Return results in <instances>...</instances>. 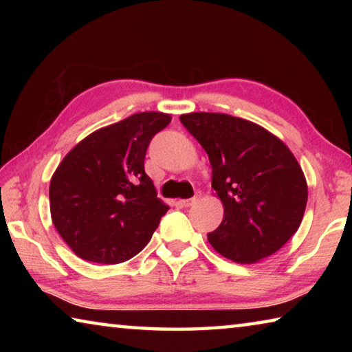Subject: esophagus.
<instances>
[{
    "label": "esophagus",
    "instance_id": "esophagus-1",
    "mask_svg": "<svg viewBox=\"0 0 352 352\" xmlns=\"http://www.w3.org/2000/svg\"><path fill=\"white\" fill-rule=\"evenodd\" d=\"M195 201H197V197L186 199V200H180V205H182V206H190V205H194Z\"/></svg>",
    "mask_w": 352,
    "mask_h": 352
}]
</instances>
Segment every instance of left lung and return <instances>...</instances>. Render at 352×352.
<instances>
[{
	"label": "left lung",
	"mask_w": 352,
	"mask_h": 352,
	"mask_svg": "<svg viewBox=\"0 0 352 352\" xmlns=\"http://www.w3.org/2000/svg\"><path fill=\"white\" fill-rule=\"evenodd\" d=\"M180 121L205 148L222 223L208 233L217 253L253 264L276 253L296 233L307 184L294 153L265 129L225 113H188Z\"/></svg>",
	"instance_id": "1"
}]
</instances>
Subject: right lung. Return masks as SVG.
<instances>
[{"mask_svg": "<svg viewBox=\"0 0 352 352\" xmlns=\"http://www.w3.org/2000/svg\"><path fill=\"white\" fill-rule=\"evenodd\" d=\"M169 122L166 113H136L88 135L58 164L50 184L51 217L79 258L119 264L151 241L169 206L157 197L144 158Z\"/></svg>", "mask_w": 352, "mask_h": 352, "instance_id": "add662e5", "label": "right lung"}]
</instances>
